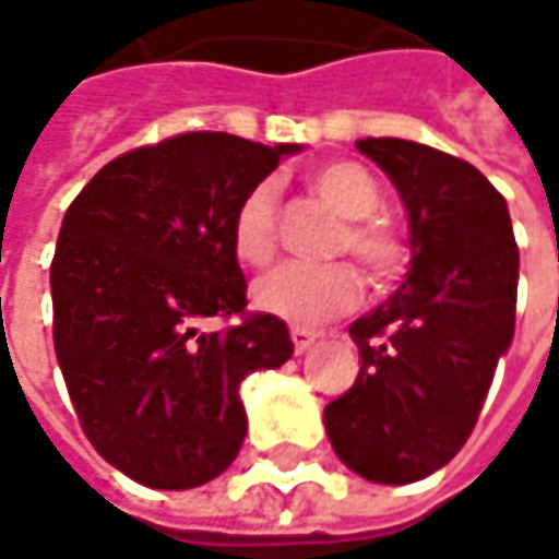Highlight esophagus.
Here are the masks:
<instances>
[{
  "instance_id": "esophagus-1",
  "label": "esophagus",
  "mask_w": 559,
  "mask_h": 559,
  "mask_svg": "<svg viewBox=\"0 0 559 559\" xmlns=\"http://www.w3.org/2000/svg\"><path fill=\"white\" fill-rule=\"evenodd\" d=\"M290 343H294V353H307L317 343V333L304 326H290Z\"/></svg>"
}]
</instances>
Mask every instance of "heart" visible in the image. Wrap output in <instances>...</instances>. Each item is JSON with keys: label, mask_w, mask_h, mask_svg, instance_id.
<instances>
[{"label": "heart", "mask_w": 559, "mask_h": 559, "mask_svg": "<svg viewBox=\"0 0 559 559\" xmlns=\"http://www.w3.org/2000/svg\"><path fill=\"white\" fill-rule=\"evenodd\" d=\"M310 190L346 223L336 252H349L372 284L389 287L407 265V242L389 223L376 219L382 206L379 180L356 162H333L310 174ZM229 242L242 265L262 269L278 252V190L272 180L249 187L233 213ZM252 300L262 313L297 326H317L349 313L362 300V275L349 262L333 265H281L255 281Z\"/></svg>", "instance_id": "heart-1"}]
</instances>
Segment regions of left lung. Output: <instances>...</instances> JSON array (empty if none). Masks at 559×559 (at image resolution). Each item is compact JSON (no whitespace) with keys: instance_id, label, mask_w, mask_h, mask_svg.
Masks as SVG:
<instances>
[{"instance_id":"obj_1","label":"left lung","mask_w":559,"mask_h":559,"mask_svg":"<svg viewBox=\"0 0 559 559\" xmlns=\"http://www.w3.org/2000/svg\"><path fill=\"white\" fill-rule=\"evenodd\" d=\"M356 148L404 200L411 269L349 326L362 366L323 424L353 473L404 486L447 466L479 420L514 336L518 246L504 197L469 162L404 139Z\"/></svg>"}]
</instances>
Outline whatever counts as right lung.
<instances>
[{
  "label": "right lung",
  "mask_w": 559,
  "mask_h": 559,
  "mask_svg": "<svg viewBox=\"0 0 559 559\" xmlns=\"http://www.w3.org/2000/svg\"><path fill=\"white\" fill-rule=\"evenodd\" d=\"M297 145L183 132L112 158L67 206L55 262V353L96 453L152 489L216 479L246 440L239 385L278 369L284 320L246 310L229 242L242 193ZM206 316L239 324L206 334Z\"/></svg>",
  "instance_id": "add662e5"
}]
</instances>
